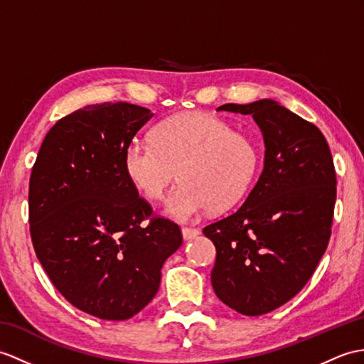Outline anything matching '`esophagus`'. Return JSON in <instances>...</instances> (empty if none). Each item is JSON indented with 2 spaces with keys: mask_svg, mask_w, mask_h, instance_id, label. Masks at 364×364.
<instances>
[{
  "mask_svg": "<svg viewBox=\"0 0 364 364\" xmlns=\"http://www.w3.org/2000/svg\"><path fill=\"white\" fill-rule=\"evenodd\" d=\"M181 232H183V237H184V240H192V239H196L197 235L200 234V231H198V230H196V228H183Z\"/></svg>",
  "mask_w": 364,
  "mask_h": 364,
  "instance_id": "esophagus-1",
  "label": "esophagus"
}]
</instances>
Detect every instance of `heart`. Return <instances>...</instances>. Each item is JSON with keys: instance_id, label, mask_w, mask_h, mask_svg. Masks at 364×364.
I'll list each match as a JSON object with an SVG mask.
<instances>
[{"instance_id": "b5f03b06", "label": "heart", "mask_w": 364, "mask_h": 364, "mask_svg": "<svg viewBox=\"0 0 364 364\" xmlns=\"http://www.w3.org/2000/svg\"><path fill=\"white\" fill-rule=\"evenodd\" d=\"M259 149L247 134L209 113H183L154 129V139L136 138L124 150V171L149 200L166 201V213L189 222L210 208L220 213L247 196L259 168Z\"/></svg>"}]
</instances>
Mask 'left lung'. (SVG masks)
<instances>
[{
  "mask_svg": "<svg viewBox=\"0 0 364 364\" xmlns=\"http://www.w3.org/2000/svg\"><path fill=\"white\" fill-rule=\"evenodd\" d=\"M251 114L265 159L243 205L203 234L215 245L210 282L223 304L247 316L284 306L304 289L332 232L336 173L324 134L276 100L225 104Z\"/></svg>",
  "mask_w": 364,
  "mask_h": 364,
  "instance_id": "8db88e82",
  "label": "left lung"
}]
</instances>
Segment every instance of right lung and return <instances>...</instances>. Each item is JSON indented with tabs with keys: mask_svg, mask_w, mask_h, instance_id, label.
Wrapping results in <instances>:
<instances>
[{
	"mask_svg": "<svg viewBox=\"0 0 364 364\" xmlns=\"http://www.w3.org/2000/svg\"><path fill=\"white\" fill-rule=\"evenodd\" d=\"M151 116L127 102L83 107L55 122L32 167L36 255L62 296L100 319L124 321L146 307L183 242L180 226L151 215L124 171L127 144Z\"/></svg>",
	"mask_w": 364,
	"mask_h": 364,
	"instance_id": "1",
	"label": "right lung"
}]
</instances>
